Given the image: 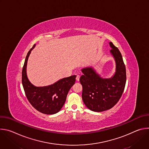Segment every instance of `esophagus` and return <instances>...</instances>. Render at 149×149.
<instances>
[{"instance_id":"obj_1","label":"esophagus","mask_w":149,"mask_h":149,"mask_svg":"<svg viewBox=\"0 0 149 149\" xmlns=\"http://www.w3.org/2000/svg\"><path fill=\"white\" fill-rule=\"evenodd\" d=\"M79 78H80V76H79V75H77V76L76 77V80H77V81H79Z\"/></svg>"}]
</instances>
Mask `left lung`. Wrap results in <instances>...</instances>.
<instances>
[{"label": "left lung", "instance_id": "1", "mask_svg": "<svg viewBox=\"0 0 149 149\" xmlns=\"http://www.w3.org/2000/svg\"><path fill=\"white\" fill-rule=\"evenodd\" d=\"M110 53L116 62V72L110 78H102L92 67L81 70L79 81L82 86V98L91 111L101 112L113 107L121 98L126 82V70L118 49L110 42Z\"/></svg>", "mask_w": 149, "mask_h": 149}]
</instances>
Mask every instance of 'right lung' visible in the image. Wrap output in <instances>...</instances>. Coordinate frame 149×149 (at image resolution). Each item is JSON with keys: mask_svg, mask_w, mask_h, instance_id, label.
<instances>
[{"mask_svg": "<svg viewBox=\"0 0 149 149\" xmlns=\"http://www.w3.org/2000/svg\"><path fill=\"white\" fill-rule=\"evenodd\" d=\"M35 44L28 52L22 69V82L26 96L33 107L45 114H54L65 104L68 93L75 82L76 75L63 78L55 83L45 87H35L29 81L26 66L29 56Z\"/></svg>", "mask_w": 149, "mask_h": 149, "instance_id": "right-lung-1", "label": "right lung"}]
</instances>
